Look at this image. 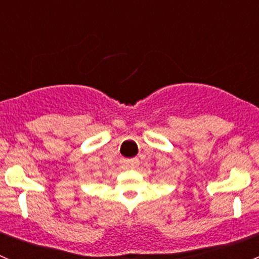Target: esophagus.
<instances>
[{"instance_id":"1","label":"esophagus","mask_w":259,"mask_h":259,"mask_svg":"<svg viewBox=\"0 0 259 259\" xmlns=\"http://www.w3.org/2000/svg\"><path fill=\"white\" fill-rule=\"evenodd\" d=\"M124 164L129 168H137L138 164H139V159L138 158H133V159H127V160H124Z\"/></svg>"}]
</instances>
